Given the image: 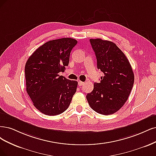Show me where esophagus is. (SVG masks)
Masks as SVG:
<instances>
[{
	"instance_id": "obj_1",
	"label": "esophagus",
	"mask_w": 156,
	"mask_h": 156,
	"mask_svg": "<svg viewBox=\"0 0 156 156\" xmlns=\"http://www.w3.org/2000/svg\"><path fill=\"white\" fill-rule=\"evenodd\" d=\"M85 84V83L83 82H81V81H79L78 82V85L79 86H82V85H83Z\"/></svg>"
}]
</instances>
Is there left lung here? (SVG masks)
<instances>
[{"mask_svg":"<svg viewBox=\"0 0 156 156\" xmlns=\"http://www.w3.org/2000/svg\"><path fill=\"white\" fill-rule=\"evenodd\" d=\"M95 53L97 68L104 76L94 83L86 96L94 111L108 115L117 112L126 102L131 92L134 74L128 58L114 43L102 39H90Z\"/></svg>","mask_w":156,"mask_h":156,"instance_id":"obj_1","label":"left lung"}]
</instances>
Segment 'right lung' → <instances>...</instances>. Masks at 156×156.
<instances>
[{
    "instance_id": "1",
    "label": "right lung",
    "mask_w": 156,
    "mask_h": 156,
    "mask_svg": "<svg viewBox=\"0 0 156 156\" xmlns=\"http://www.w3.org/2000/svg\"><path fill=\"white\" fill-rule=\"evenodd\" d=\"M76 39H54L39 47L25 65L27 91L39 112L53 116L66 110L76 91L78 82L58 74L68 66Z\"/></svg>"
}]
</instances>
